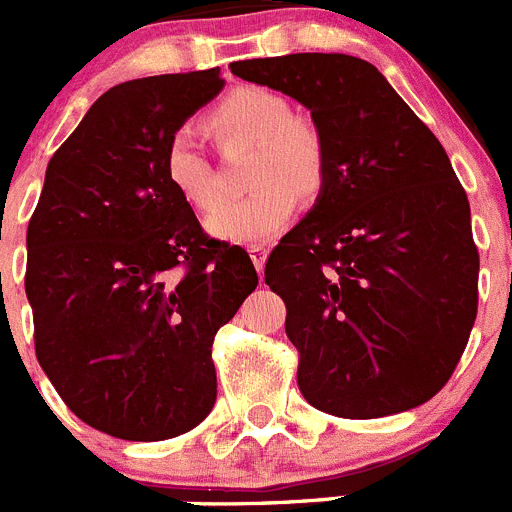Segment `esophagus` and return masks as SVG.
Segmentation results:
<instances>
[{
    "instance_id": "obj_1",
    "label": "esophagus",
    "mask_w": 512,
    "mask_h": 512,
    "mask_svg": "<svg viewBox=\"0 0 512 512\" xmlns=\"http://www.w3.org/2000/svg\"><path fill=\"white\" fill-rule=\"evenodd\" d=\"M248 253H251L253 266H256V269H259V274H261V271H264V264H266V256H269L266 246H261V243H256V246H248Z\"/></svg>"
}]
</instances>
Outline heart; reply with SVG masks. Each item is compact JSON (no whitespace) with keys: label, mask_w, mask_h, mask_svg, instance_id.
<instances>
[{"label":"heart","mask_w":512,"mask_h":512,"mask_svg":"<svg viewBox=\"0 0 512 512\" xmlns=\"http://www.w3.org/2000/svg\"><path fill=\"white\" fill-rule=\"evenodd\" d=\"M205 125L217 140L246 138L256 143L248 164L251 194L220 202L207 215V230L228 243H264L282 233L300 200L318 197L328 179V151L320 130L282 94L264 87H238L207 112ZM161 169L169 187L187 205L207 210L215 202V174L189 130H176L164 148Z\"/></svg>","instance_id":"obj_1"}]
</instances>
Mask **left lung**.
Masks as SVG:
<instances>
[{
	"label": "left lung",
	"instance_id": "1",
	"mask_svg": "<svg viewBox=\"0 0 512 512\" xmlns=\"http://www.w3.org/2000/svg\"><path fill=\"white\" fill-rule=\"evenodd\" d=\"M310 110L323 192L266 261L312 408L384 418L449 382L477 318L479 253L451 161L369 61L289 53L230 66Z\"/></svg>",
	"mask_w": 512,
	"mask_h": 512
}]
</instances>
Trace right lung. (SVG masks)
I'll list each match as a JSON object with an SVG mask.
<instances>
[{
    "label": "right lung",
    "instance_id": "1",
    "mask_svg": "<svg viewBox=\"0 0 512 512\" xmlns=\"http://www.w3.org/2000/svg\"><path fill=\"white\" fill-rule=\"evenodd\" d=\"M220 69L117 84L53 153L27 225L35 354L71 413L125 441L192 431L217 397L212 341L259 274L169 187L171 135Z\"/></svg>",
    "mask_w": 512,
    "mask_h": 512
}]
</instances>
